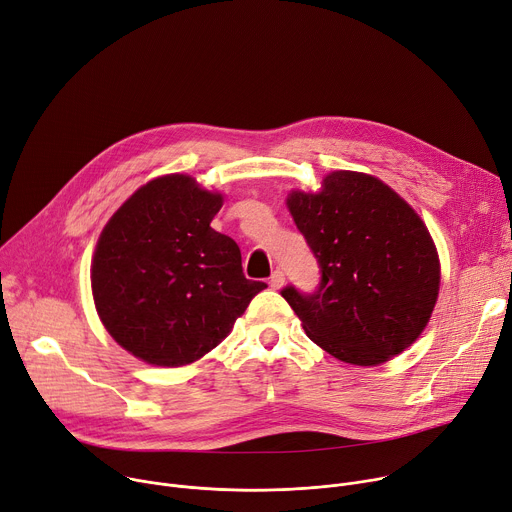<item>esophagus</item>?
Listing matches in <instances>:
<instances>
[{
    "mask_svg": "<svg viewBox=\"0 0 512 512\" xmlns=\"http://www.w3.org/2000/svg\"><path fill=\"white\" fill-rule=\"evenodd\" d=\"M282 285H285V272H282V270H274L272 276H270V287H272V289H280Z\"/></svg>",
    "mask_w": 512,
    "mask_h": 512,
    "instance_id": "obj_1",
    "label": "esophagus"
}]
</instances>
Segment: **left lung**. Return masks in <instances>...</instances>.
Segmentation results:
<instances>
[{
    "mask_svg": "<svg viewBox=\"0 0 512 512\" xmlns=\"http://www.w3.org/2000/svg\"><path fill=\"white\" fill-rule=\"evenodd\" d=\"M289 211L321 270L315 293L285 287L311 342L333 358L376 366L405 352L439 295V258L415 209L388 185L333 170L319 193L293 191Z\"/></svg>",
    "mask_w": 512,
    "mask_h": 512,
    "instance_id": "1",
    "label": "left lung"
}]
</instances>
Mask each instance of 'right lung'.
Masks as SVG:
<instances>
[{"label": "right lung", "mask_w": 512, "mask_h": 512, "mask_svg": "<svg viewBox=\"0 0 512 512\" xmlns=\"http://www.w3.org/2000/svg\"><path fill=\"white\" fill-rule=\"evenodd\" d=\"M221 205L193 177L166 175L103 227L91 262L95 309L109 335L146 364L199 360L266 289L244 276L238 244L211 227Z\"/></svg>", "instance_id": "1"}]
</instances>
